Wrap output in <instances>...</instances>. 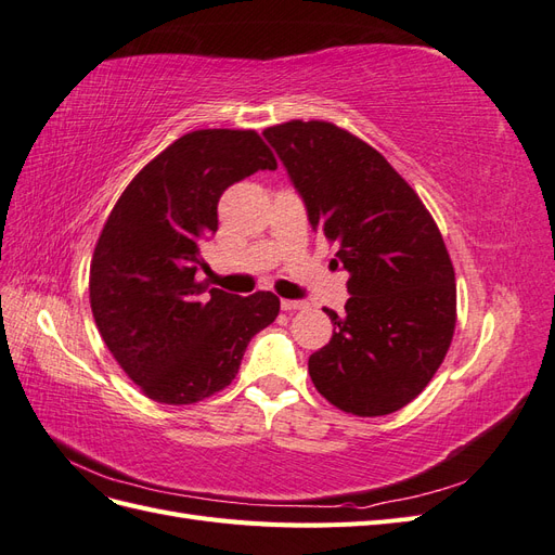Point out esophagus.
Instances as JSON below:
<instances>
[{"label":"esophagus","instance_id":"1","mask_svg":"<svg viewBox=\"0 0 555 555\" xmlns=\"http://www.w3.org/2000/svg\"><path fill=\"white\" fill-rule=\"evenodd\" d=\"M280 308H282V310H300V308H306V300L282 298V300H280Z\"/></svg>","mask_w":555,"mask_h":555}]
</instances>
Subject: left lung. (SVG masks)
I'll use <instances>...</instances> for the list:
<instances>
[{"instance_id": "1", "label": "left lung", "mask_w": 555, "mask_h": 555, "mask_svg": "<svg viewBox=\"0 0 555 555\" xmlns=\"http://www.w3.org/2000/svg\"><path fill=\"white\" fill-rule=\"evenodd\" d=\"M263 139L304 198L312 231L338 245L345 314L308 373L335 408L382 416L438 373L456 326V278L438 224L375 147L331 122L268 127Z\"/></svg>"}]
</instances>
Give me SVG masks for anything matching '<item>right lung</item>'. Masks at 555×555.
Listing matches in <instances>:
<instances>
[{
	"mask_svg": "<svg viewBox=\"0 0 555 555\" xmlns=\"http://www.w3.org/2000/svg\"><path fill=\"white\" fill-rule=\"evenodd\" d=\"M275 169L257 131L201 129L143 166L117 198L94 247L90 306L113 359L147 398L192 405L222 391L249 340L275 322V294L196 282L224 190Z\"/></svg>",
	"mask_w": 555,
	"mask_h": 555,
	"instance_id": "1",
	"label": "right lung"
}]
</instances>
